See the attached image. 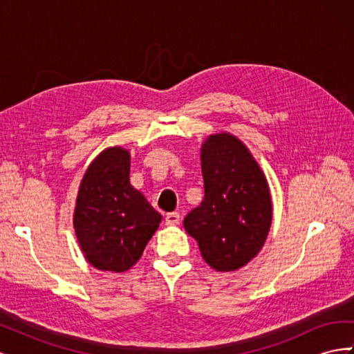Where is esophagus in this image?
<instances>
[{"instance_id":"esophagus-1","label":"esophagus","mask_w":354,"mask_h":354,"mask_svg":"<svg viewBox=\"0 0 354 354\" xmlns=\"http://www.w3.org/2000/svg\"><path fill=\"white\" fill-rule=\"evenodd\" d=\"M180 223V214L178 212H168L165 216V224L168 226H176Z\"/></svg>"}]
</instances>
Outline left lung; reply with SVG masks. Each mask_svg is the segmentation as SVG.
<instances>
[{
  "instance_id": "1",
  "label": "left lung",
  "mask_w": 354,
  "mask_h": 354,
  "mask_svg": "<svg viewBox=\"0 0 354 354\" xmlns=\"http://www.w3.org/2000/svg\"><path fill=\"white\" fill-rule=\"evenodd\" d=\"M203 201L185 217V229L217 272H233L260 252L272 224L266 177L242 142L209 136L201 149Z\"/></svg>"
}]
</instances>
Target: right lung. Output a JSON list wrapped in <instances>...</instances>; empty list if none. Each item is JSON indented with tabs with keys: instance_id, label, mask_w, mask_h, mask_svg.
Masks as SVG:
<instances>
[{
	"instance_id": "add662e5",
	"label": "right lung",
	"mask_w": 354,
	"mask_h": 354,
	"mask_svg": "<svg viewBox=\"0 0 354 354\" xmlns=\"http://www.w3.org/2000/svg\"><path fill=\"white\" fill-rule=\"evenodd\" d=\"M162 217L130 185V153L111 147L85 173L73 227L87 261L99 270L121 273L140 259Z\"/></svg>"
}]
</instances>
